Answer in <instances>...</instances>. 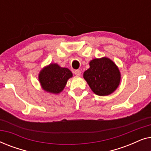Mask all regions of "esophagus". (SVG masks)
<instances>
[{
  "label": "esophagus",
  "mask_w": 151,
  "mask_h": 151,
  "mask_svg": "<svg viewBox=\"0 0 151 151\" xmlns=\"http://www.w3.org/2000/svg\"><path fill=\"white\" fill-rule=\"evenodd\" d=\"M74 74H75L76 76H80V75H81V71L79 69H77V70H75L74 71Z\"/></svg>",
  "instance_id": "1"
}]
</instances>
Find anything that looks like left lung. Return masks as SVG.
Returning a JSON list of instances; mask_svg holds the SVG:
<instances>
[{
	"instance_id": "obj_1",
	"label": "left lung",
	"mask_w": 151,
	"mask_h": 151,
	"mask_svg": "<svg viewBox=\"0 0 151 151\" xmlns=\"http://www.w3.org/2000/svg\"><path fill=\"white\" fill-rule=\"evenodd\" d=\"M84 71V78L95 93L104 96L114 91L120 82V73L115 64L107 58L94 59Z\"/></svg>"
}]
</instances>
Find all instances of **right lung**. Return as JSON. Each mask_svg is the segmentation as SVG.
I'll use <instances>...</instances> for the list:
<instances>
[{
    "mask_svg": "<svg viewBox=\"0 0 151 151\" xmlns=\"http://www.w3.org/2000/svg\"><path fill=\"white\" fill-rule=\"evenodd\" d=\"M72 76L71 71L67 68L60 67L57 64H51L40 71L39 81L45 91L52 93H59Z\"/></svg>",
    "mask_w": 151,
    "mask_h": 151,
    "instance_id": "obj_1",
    "label": "right lung"
}]
</instances>
